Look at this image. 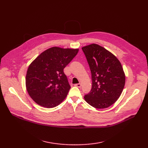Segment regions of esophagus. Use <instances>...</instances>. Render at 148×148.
Returning a JSON list of instances; mask_svg holds the SVG:
<instances>
[{"label":"esophagus","mask_w":148,"mask_h":148,"mask_svg":"<svg viewBox=\"0 0 148 148\" xmlns=\"http://www.w3.org/2000/svg\"><path fill=\"white\" fill-rule=\"evenodd\" d=\"M75 86H76V87H78V88H80L81 87V84L80 83H78V84H75V85H74Z\"/></svg>","instance_id":"esophagus-1"}]
</instances>
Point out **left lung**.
<instances>
[{
    "mask_svg": "<svg viewBox=\"0 0 148 148\" xmlns=\"http://www.w3.org/2000/svg\"><path fill=\"white\" fill-rule=\"evenodd\" d=\"M92 74V85L84 98L91 106L106 108L113 104L121 96L125 75L119 60L103 47L92 44L82 48Z\"/></svg>",
    "mask_w": 148,
    "mask_h": 148,
    "instance_id": "obj_1",
    "label": "left lung"
}]
</instances>
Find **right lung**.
<instances>
[{
	"label": "right lung",
	"instance_id": "obj_1",
	"mask_svg": "<svg viewBox=\"0 0 148 148\" xmlns=\"http://www.w3.org/2000/svg\"><path fill=\"white\" fill-rule=\"evenodd\" d=\"M79 49L53 47L41 53L29 66L26 86L30 97L42 107L60 104L71 88L64 69L77 55Z\"/></svg>",
	"mask_w": 148,
	"mask_h": 148
}]
</instances>
